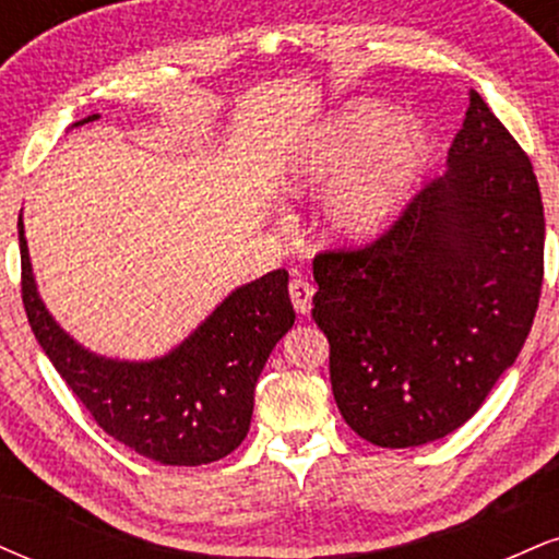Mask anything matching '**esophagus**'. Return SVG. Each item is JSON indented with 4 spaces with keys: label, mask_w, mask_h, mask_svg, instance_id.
I'll return each instance as SVG.
<instances>
[{
    "label": "esophagus",
    "mask_w": 559,
    "mask_h": 559,
    "mask_svg": "<svg viewBox=\"0 0 559 559\" xmlns=\"http://www.w3.org/2000/svg\"><path fill=\"white\" fill-rule=\"evenodd\" d=\"M288 294H292L294 310H297L299 316H307L312 307V294H316V288L307 284L305 278H294L292 284H288Z\"/></svg>",
    "instance_id": "esophagus-1"
}]
</instances>
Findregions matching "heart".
Returning a JSON list of instances; mask_svg holds the SVG:
<instances>
[{"mask_svg": "<svg viewBox=\"0 0 559 559\" xmlns=\"http://www.w3.org/2000/svg\"><path fill=\"white\" fill-rule=\"evenodd\" d=\"M433 152L428 128L394 118L378 102H352L316 128L288 170L292 194L331 191L323 228L333 241L368 243L383 236L413 194Z\"/></svg>", "mask_w": 559, "mask_h": 559, "instance_id": "b5f03b06", "label": "heart"}]
</instances>
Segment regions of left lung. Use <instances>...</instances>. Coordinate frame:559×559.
Instances as JSON below:
<instances>
[{
    "label": "left lung",
    "instance_id": "8db88e82",
    "mask_svg": "<svg viewBox=\"0 0 559 559\" xmlns=\"http://www.w3.org/2000/svg\"><path fill=\"white\" fill-rule=\"evenodd\" d=\"M338 413L376 447L444 439L521 355L544 275L534 165L471 92L447 173L389 234L312 262Z\"/></svg>",
    "mask_w": 559,
    "mask_h": 559
}]
</instances>
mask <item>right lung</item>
Wrapping results in <instances>:
<instances>
[{
	"instance_id": "right-lung-1",
	"label": "right lung",
	"mask_w": 559,
	"mask_h": 559,
	"mask_svg": "<svg viewBox=\"0 0 559 559\" xmlns=\"http://www.w3.org/2000/svg\"><path fill=\"white\" fill-rule=\"evenodd\" d=\"M96 118L99 112L73 128ZM17 239L31 331L102 431L159 465H207L241 444L258 378L297 318L286 271L234 288L163 357L118 360L75 342L47 310L31 265L23 210Z\"/></svg>"
}]
</instances>
